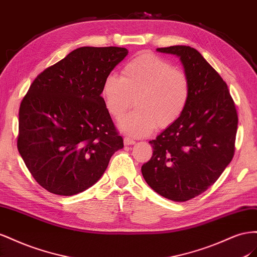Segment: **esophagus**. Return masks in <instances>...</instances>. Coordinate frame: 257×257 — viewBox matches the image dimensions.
Returning <instances> with one entry per match:
<instances>
[{
  "mask_svg": "<svg viewBox=\"0 0 257 257\" xmlns=\"http://www.w3.org/2000/svg\"><path fill=\"white\" fill-rule=\"evenodd\" d=\"M135 143H136V141L134 140V139H131L129 137H124L123 138V144L124 145H133Z\"/></svg>",
  "mask_w": 257,
  "mask_h": 257,
  "instance_id": "obj_1",
  "label": "esophagus"
}]
</instances>
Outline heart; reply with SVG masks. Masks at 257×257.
<instances>
[{"label": "heart", "mask_w": 257, "mask_h": 257, "mask_svg": "<svg viewBox=\"0 0 257 257\" xmlns=\"http://www.w3.org/2000/svg\"><path fill=\"white\" fill-rule=\"evenodd\" d=\"M105 108L120 119L134 106L137 109L120 122L134 137L149 135L154 127L167 128L184 113L190 97V84L184 72L150 53L137 56L121 70V77L109 74L102 85Z\"/></svg>", "instance_id": "1"}]
</instances>
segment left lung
<instances>
[{
  "mask_svg": "<svg viewBox=\"0 0 257 257\" xmlns=\"http://www.w3.org/2000/svg\"><path fill=\"white\" fill-rule=\"evenodd\" d=\"M180 57L190 84L184 113L164 130L141 170L157 194L187 201L212 186L234 154L238 115L227 84L199 51L189 46L157 48Z\"/></svg>",
  "mask_w": 257,
  "mask_h": 257,
  "instance_id": "left-lung-1",
  "label": "left lung"
}]
</instances>
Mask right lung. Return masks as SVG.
<instances>
[{
    "label": "right lung",
    "instance_id": "right-lung-1",
    "mask_svg": "<svg viewBox=\"0 0 257 257\" xmlns=\"http://www.w3.org/2000/svg\"><path fill=\"white\" fill-rule=\"evenodd\" d=\"M127 55L122 47L77 48L40 73L21 101L17 148L49 193L72 196L90 187L123 148L101 92Z\"/></svg>",
    "mask_w": 257,
    "mask_h": 257
}]
</instances>
